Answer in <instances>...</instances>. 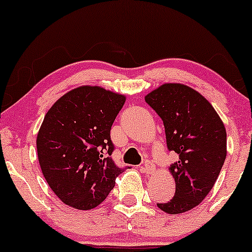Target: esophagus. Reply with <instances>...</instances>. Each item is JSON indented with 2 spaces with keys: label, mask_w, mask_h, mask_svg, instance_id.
I'll return each instance as SVG.
<instances>
[{
  "label": "esophagus",
  "mask_w": 252,
  "mask_h": 252,
  "mask_svg": "<svg viewBox=\"0 0 252 252\" xmlns=\"http://www.w3.org/2000/svg\"><path fill=\"white\" fill-rule=\"evenodd\" d=\"M154 168H156V166H154V164L152 161H149V160H145V161H143L142 170L145 171L146 173H151L152 171H154Z\"/></svg>",
  "instance_id": "1"
}]
</instances>
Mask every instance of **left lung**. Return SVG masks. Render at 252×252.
<instances>
[{"instance_id":"1","label":"left lung","mask_w":252,"mask_h":252,"mask_svg":"<svg viewBox=\"0 0 252 252\" xmlns=\"http://www.w3.org/2000/svg\"><path fill=\"white\" fill-rule=\"evenodd\" d=\"M145 100L164 122L167 148L177 154L168 168L175 196L157 206L182 214L202 202L219 177L227 154L225 126L212 104L189 86L164 84Z\"/></svg>"}]
</instances>
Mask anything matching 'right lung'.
<instances>
[{
	"mask_svg": "<svg viewBox=\"0 0 252 252\" xmlns=\"http://www.w3.org/2000/svg\"><path fill=\"white\" fill-rule=\"evenodd\" d=\"M124 103L123 94L81 86L46 112L37 135L38 160L49 187L67 206L95 208L123 172L111 158L110 130Z\"/></svg>",
	"mask_w": 252,
	"mask_h": 252,
	"instance_id": "right-lung-1",
	"label": "right lung"
}]
</instances>
